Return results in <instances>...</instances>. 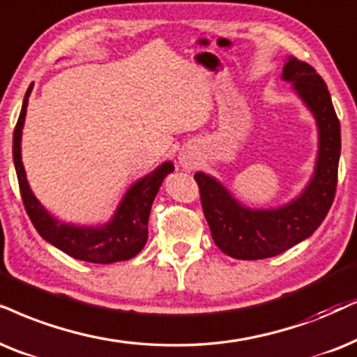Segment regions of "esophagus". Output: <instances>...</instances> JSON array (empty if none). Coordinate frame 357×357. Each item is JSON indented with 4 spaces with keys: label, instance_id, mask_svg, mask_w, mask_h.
I'll list each match as a JSON object with an SVG mask.
<instances>
[{
    "label": "esophagus",
    "instance_id": "obj_1",
    "mask_svg": "<svg viewBox=\"0 0 357 357\" xmlns=\"http://www.w3.org/2000/svg\"><path fill=\"white\" fill-rule=\"evenodd\" d=\"M178 163L181 165L183 169L192 171L194 168H196V156H194L192 151L183 150V151H179V155H178Z\"/></svg>",
    "mask_w": 357,
    "mask_h": 357
}]
</instances>
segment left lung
<instances>
[{
	"label": "left lung",
	"instance_id": "obj_1",
	"mask_svg": "<svg viewBox=\"0 0 357 357\" xmlns=\"http://www.w3.org/2000/svg\"><path fill=\"white\" fill-rule=\"evenodd\" d=\"M282 80L291 84L317 123L318 151L306 186L285 204L249 207L215 176L204 171L194 174L212 238L232 259H268L288 250L317 231L335 199L341 130L326 84L313 67L291 56L283 66Z\"/></svg>",
	"mask_w": 357,
	"mask_h": 357
}]
</instances>
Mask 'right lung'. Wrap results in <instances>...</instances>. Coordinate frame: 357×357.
<instances>
[{
	"instance_id": "1",
	"label": "right lung",
	"mask_w": 357,
	"mask_h": 357,
	"mask_svg": "<svg viewBox=\"0 0 357 357\" xmlns=\"http://www.w3.org/2000/svg\"><path fill=\"white\" fill-rule=\"evenodd\" d=\"M33 87L34 84H31L26 92L15 135H13V160H15L22 202L36 231L44 241L77 260L92 261V264H115V261L133 259L142 252L148 241V219H150L151 204L166 176L174 171L173 161H165L151 173L137 179L126 189L115 212L107 222L80 225L61 220L51 214L34 196L28 176H26L24 165H22V128H24L26 112H28Z\"/></svg>"
}]
</instances>
